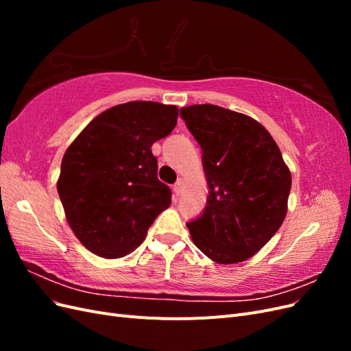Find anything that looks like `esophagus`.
I'll return each instance as SVG.
<instances>
[{"instance_id": "1", "label": "esophagus", "mask_w": 351, "mask_h": 351, "mask_svg": "<svg viewBox=\"0 0 351 351\" xmlns=\"http://www.w3.org/2000/svg\"><path fill=\"white\" fill-rule=\"evenodd\" d=\"M183 187H184V180H183V178H178V180H177V183L173 186L174 192H176L177 195H180V193L183 192Z\"/></svg>"}]
</instances>
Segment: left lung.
<instances>
[{
	"instance_id": "obj_1",
	"label": "left lung",
	"mask_w": 351,
	"mask_h": 351,
	"mask_svg": "<svg viewBox=\"0 0 351 351\" xmlns=\"http://www.w3.org/2000/svg\"><path fill=\"white\" fill-rule=\"evenodd\" d=\"M180 117L202 147L209 187L204 212L187 222L190 236L217 263L246 261L282 224L290 169L268 130L249 115L202 104Z\"/></svg>"
}]
</instances>
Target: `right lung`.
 Wrapping results in <instances>:
<instances>
[{
	"instance_id": "add662e5",
	"label": "right lung",
	"mask_w": 351,
	"mask_h": 351,
	"mask_svg": "<svg viewBox=\"0 0 351 351\" xmlns=\"http://www.w3.org/2000/svg\"><path fill=\"white\" fill-rule=\"evenodd\" d=\"M177 115L176 105L152 101L115 105L67 147L58 196L69 226L92 253L107 259L129 254L171 204L151 147L173 132Z\"/></svg>"
}]
</instances>
